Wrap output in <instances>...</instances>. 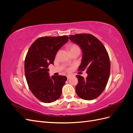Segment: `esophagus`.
<instances>
[{"instance_id": "esophagus-1", "label": "esophagus", "mask_w": 133, "mask_h": 133, "mask_svg": "<svg viewBox=\"0 0 133 133\" xmlns=\"http://www.w3.org/2000/svg\"><path fill=\"white\" fill-rule=\"evenodd\" d=\"M66 77H67V79H68V80H69V79L70 78L71 76H70V75H67V76H66Z\"/></svg>"}]
</instances>
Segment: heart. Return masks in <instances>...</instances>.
I'll use <instances>...</instances> for the list:
<instances>
[{
	"instance_id": "heart-1",
	"label": "heart",
	"mask_w": 133,
	"mask_h": 133,
	"mask_svg": "<svg viewBox=\"0 0 133 133\" xmlns=\"http://www.w3.org/2000/svg\"><path fill=\"white\" fill-rule=\"evenodd\" d=\"M70 51H73V50H80V48L78 45H76V44H71L69 46Z\"/></svg>"
}]
</instances>
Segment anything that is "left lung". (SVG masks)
Listing matches in <instances>:
<instances>
[{
  "instance_id": "obj_1",
  "label": "left lung",
  "mask_w": 133,
  "mask_h": 133,
  "mask_svg": "<svg viewBox=\"0 0 133 133\" xmlns=\"http://www.w3.org/2000/svg\"><path fill=\"white\" fill-rule=\"evenodd\" d=\"M70 41L80 47L83 57L78 70H87L86 79L76 75L78 83L75 87L76 94L87 100H93L105 89L110 71V59L102 43L90 34L70 35Z\"/></svg>"
}]
</instances>
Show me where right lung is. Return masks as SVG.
Wrapping results in <instances>:
<instances>
[{
    "label": "right lung",
    "instance_id": "obj_1",
    "mask_svg": "<svg viewBox=\"0 0 133 133\" xmlns=\"http://www.w3.org/2000/svg\"><path fill=\"white\" fill-rule=\"evenodd\" d=\"M68 40L66 35L39 38L28 50L24 63L26 80L32 93L43 103L56 101L62 95L66 77H50L48 67L53 64L56 54Z\"/></svg>",
    "mask_w": 133,
    "mask_h": 133
}]
</instances>
